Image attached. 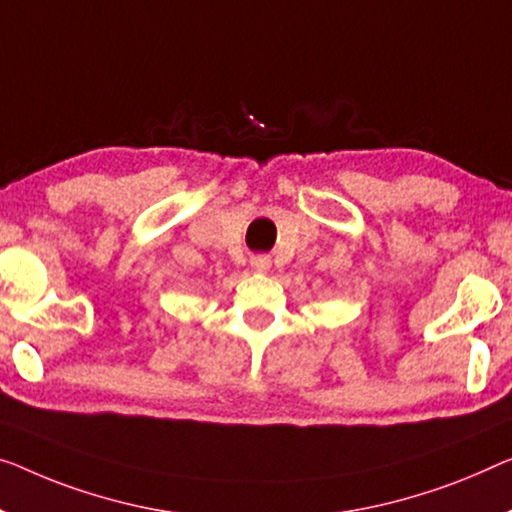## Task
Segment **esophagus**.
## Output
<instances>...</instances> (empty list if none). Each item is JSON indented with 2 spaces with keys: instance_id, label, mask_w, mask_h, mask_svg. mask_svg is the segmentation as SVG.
Segmentation results:
<instances>
[{
  "instance_id": "obj_1",
  "label": "esophagus",
  "mask_w": 512,
  "mask_h": 512,
  "mask_svg": "<svg viewBox=\"0 0 512 512\" xmlns=\"http://www.w3.org/2000/svg\"><path fill=\"white\" fill-rule=\"evenodd\" d=\"M250 266H253L255 271H266L271 266V259L266 255H255V257H250Z\"/></svg>"
}]
</instances>
